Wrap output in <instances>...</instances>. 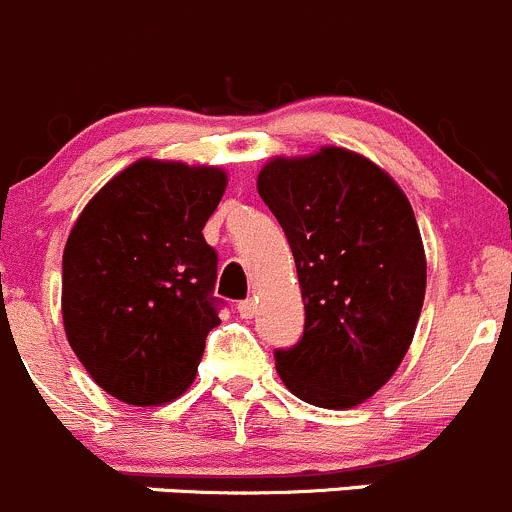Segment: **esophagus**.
Returning a JSON list of instances; mask_svg holds the SVG:
<instances>
[{"instance_id": "1", "label": "esophagus", "mask_w": 512, "mask_h": 512, "mask_svg": "<svg viewBox=\"0 0 512 512\" xmlns=\"http://www.w3.org/2000/svg\"><path fill=\"white\" fill-rule=\"evenodd\" d=\"M236 310H239V315L241 318H254L256 315V303H254V298H246V300H241L239 305H236Z\"/></svg>"}]
</instances>
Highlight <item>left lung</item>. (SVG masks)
Instances as JSON below:
<instances>
[{"label": "left lung", "mask_w": 512, "mask_h": 512, "mask_svg": "<svg viewBox=\"0 0 512 512\" xmlns=\"http://www.w3.org/2000/svg\"><path fill=\"white\" fill-rule=\"evenodd\" d=\"M258 194L291 244L305 303L303 337L276 350V370L303 402L357 407L397 372L424 303L412 204L387 172L342 147L276 157Z\"/></svg>", "instance_id": "1"}]
</instances>
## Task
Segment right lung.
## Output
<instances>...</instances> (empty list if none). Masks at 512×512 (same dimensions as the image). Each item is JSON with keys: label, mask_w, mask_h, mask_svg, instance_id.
Returning a JSON list of instances; mask_svg holds the SVG:
<instances>
[{"label": "right lung", "mask_w": 512, "mask_h": 512, "mask_svg": "<svg viewBox=\"0 0 512 512\" xmlns=\"http://www.w3.org/2000/svg\"><path fill=\"white\" fill-rule=\"evenodd\" d=\"M224 189L219 167L138 160L71 229L63 328L86 372L120 402L152 407L192 384L219 325V258L202 229Z\"/></svg>", "instance_id": "obj_1"}]
</instances>
